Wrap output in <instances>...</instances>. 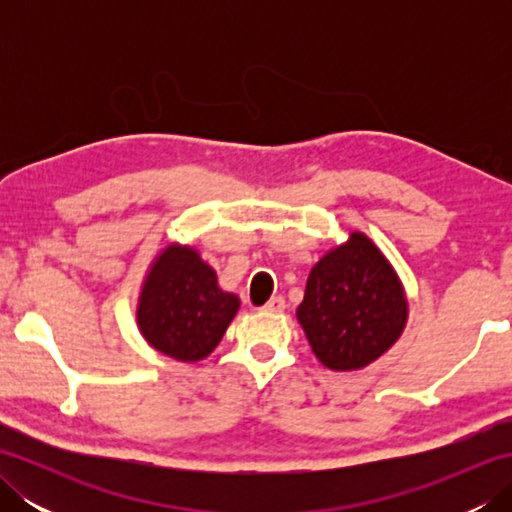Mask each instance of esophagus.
Listing matches in <instances>:
<instances>
[{
    "label": "esophagus",
    "instance_id": "obj_1",
    "mask_svg": "<svg viewBox=\"0 0 512 512\" xmlns=\"http://www.w3.org/2000/svg\"><path fill=\"white\" fill-rule=\"evenodd\" d=\"M262 310H264V312H273V314L284 312V310H286V299H284V297H273L268 303H264Z\"/></svg>",
    "mask_w": 512,
    "mask_h": 512
}]
</instances>
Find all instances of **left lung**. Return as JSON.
<instances>
[{
  "instance_id": "left-lung-1",
  "label": "left lung",
  "mask_w": 512,
  "mask_h": 512,
  "mask_svg": "<svg viewBox=\"0 0 512 512\" xmlns=\"http://www.w3.org/2000/svg\"><path fill=\"white\" fill-rule=\"evenodd\" d=\"M405 288L365 233L328 250L312 266L297 321L314 356L334 372H356L394 345L407 325Z\"/></svg>"
}]
</instances>
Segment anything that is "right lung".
<instances>
[{"mask_svg": "<svg viewBox=\"0 0 512 512\" xmlns=\"http://www.w3.org/2000/svg\"><path fill=\"white\" fill-rule=\"evenodd\" d=\"M239 297L217 286L215 270L191 246L169 244L151 262L138 295L143 339L165 356L198 363L222 341Z\"/></svg>", "mask_w": 512, "mask_h": 512, "instance_id": "add662e5", "label": "right lung"}]
</instances>
